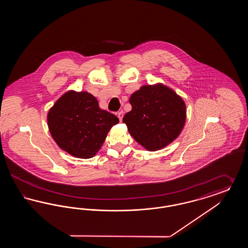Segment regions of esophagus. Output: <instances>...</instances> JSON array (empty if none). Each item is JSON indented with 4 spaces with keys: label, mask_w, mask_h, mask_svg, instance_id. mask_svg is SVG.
I'll use <instances>...</instances> for the list:
<instances>
[{
    "label": "esophagus",
    "mask_w": 248,
    "mask_h": 248,
    "mask_svg": "<svg viewBox=\"0 0 248 248\" xmlns=\"http://www.w3.org/2000/svg\"><path fill=\"white\" fill-rule=\"evenodd\" d=\"M117 116H118L119 120L122 122V120H123V117H124V111L123 110H121V111H119L118 113H117Z\"/></svg>",
    "instance_id": "34e87169"
}]
</instances>
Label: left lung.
I'll return each mask as SVG.
<instances>
[{"instance_id": "1", "label": "left lung", "mask_w": 248, "mask_h": 248, "mask_svg": "<svg viewBox=\"0 0 248 248\" xmlns=\"http://www.w3.org/2000/svg\"><path fill=\"white\" fill-rule=\"evenodd\" d=\"M132 109L123 119L130 135L147 151L174 141L186 123L182 97L163 83L143 85L130 96Z\"/></svg>"}]
</instances>
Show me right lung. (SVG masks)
I'll list each match as a JSON object with an SVG mask.
<instances>
[{
  "label": "right lung",
  "instance_id": "1",
  "mask_svg": "<svg viewBox=\"0 0 248 248\" xmlns=\"http://www.w3.org/2000/svg\"><path fill=\"white\" fill-rule=\"evenodd\" d=\"M118 123L115 115L101 109L96 98L86 91L66 92L47 114L53 140L61 150L81 159L94 157Z\"/></svg>",
  "mask_w": 248,
  "mask_h": 248
}]
</instances>
